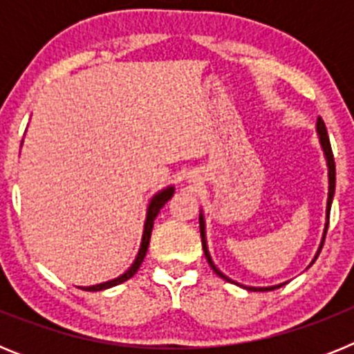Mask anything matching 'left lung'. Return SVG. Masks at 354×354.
Wrapping results in <instances>:
<instances>
[{
	"label": "left lung",
	"instance_id": "1",
	"mask_svg": "<svg viewBox=\"0 0 354 354\" xmlns=\"http://www.w3.org/2000/svg\"><path fill=\"white\" fill-rule=\"evenodd\" d=\"M315 131H317V136H319V143H321V149H323L324 152V159H326V167H328V202H326V223H324V232H323V239H321V245H319L317 248V253H315L314 261L310 262V266L314 264L315 259L319 257V253H321V248H323L324 245V237H326V232H328V223H330V209H331V200H333V195H335V159H333V152H331V145H330V138H328V131H326V126H324L323 118L319 117L317 118V124H315ZM200 236H202V248H204V253H205V259H207L209 266L212 268V271H214L216 274L220 278H223V280H227V282H232L236 283V286L243 287V289L246 290H253V292H266V290H273V289H278V287L286 286V283H278V286H271V287H248V286H241V283L234 282V280H230V278L227 277V274L221 273L218 268H216V264L212 262L211 259V253H209V248H207V239H205V220H204V212L200 211Z\"/></svg>",
	"mask_w": 354,
	"mask_h": 354
}]
</instances>
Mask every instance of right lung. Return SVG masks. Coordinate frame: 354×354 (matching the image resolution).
Instances as JSON below:
<instances>
[{"instance_id":"1","label":"right lung","mask_w":354,"mask_h":354,"mask_svg":"<svg viewBox=\"0 0 354 354\" xmlns=\"http://www.w3.org/2000/svg\"><path fill=\"white\" fill-rule=\"evenodd\" d=\"M23 145V143H21ZM174 192L175 187L174 186H168L165 187V189H161V192L156 193L152 198H150L149 202V207H147V218H145V225H143V236H142V245H140V250H138V255H136V259H134V262L131 264L129 270L126 271V273H122L120 277L113 278V280H108V282H102V283H97V286H90V287H81V289L84 290H92V292H95V290H104V289H109V287H115L118 286V283L126 282V280H129L131 277H134V273L140 270V266H142L143 259H145L147 255V250H149V243H150V234H152V227H154V220L156 216H158V212L161 211V207L165 204H167L168 200L174 196Z\"/></svg>"}]
</instances>
